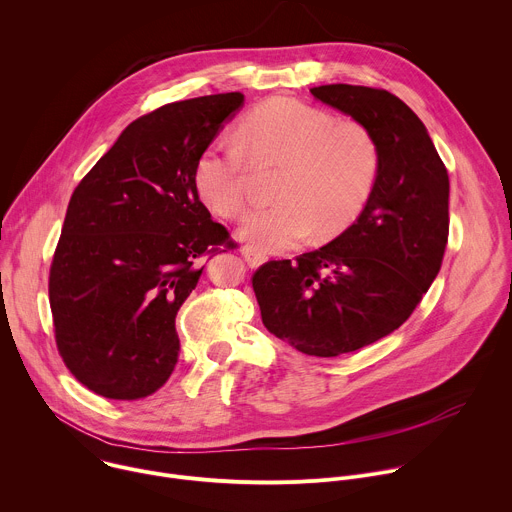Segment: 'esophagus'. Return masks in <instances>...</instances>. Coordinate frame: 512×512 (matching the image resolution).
Wrapping results in <instances>:
<instances>
[{"mask_svg":"<svg viewBox=\"0 0 512 512\" xmlns=\"http://www.w3.org/2000/svg\"><path fill=\"white\" fill-rule=\"evenodd\" d=\"M242 256H244V260H246L250 266H260V264H264V262L268 260V256H266L264 252L256 250V248L250 246V244L242 246Z\"/></svg>","mask_w":512,"mask_h":512,"instance_id":"34e87169","label":"esophagus"}]
</instances>
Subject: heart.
<instances>
[{"mask_svg":"<svg viewBox=\"0 0 512 512\" xmlns=\"http://www.w3.org/2000/svg\"><path fill=\"white\" fill-rule=\"evenodd\" d=\"M240 141L216 139L195 161L193 181L206 206L240 218L250 201L252 163L284 165L274 197L254 210L242 236L258 248L284 252L309 240H331L355 224L375 189L381 155L371 131L355 121L274 96L240 123Z\"/></svg>","mask_w":512,"mask_h":512,"instance_id":"obj_1","label":"heart"}]
</instances>
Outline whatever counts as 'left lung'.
<instances>
[{"mask_svg":"<svg viewBox=\"0 0 512 512\" xmlns=\"http://www.w3.org/2000/svg\"><path fill=\"white\" fill-rule=\"evenodd\" d=\"M367 127L381 167L365 210L327 246L270 260L252 276L264 327L294 349L337 357L399 329L440 272L450 181L424 123L383 88H311Z\"/></svg>","mask_w":512,"mask_h":512,"instance_id":"obj_1","label":"left lung"}]
</instances>
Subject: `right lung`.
Listing matches in <instances>:
<instances>
[{
	"mask_svg": "<svg viewBox=\"0 0 512 512\" xmlns=\"http://www.w3.org/2000/svg\"><path fill=\"white\" fill-rule=\"evenodd\" d=\"M242 92L169 102L133 121L76 185L48 294L58 353L96 395L141 399L175 369V317L201 262L236 248L193 171Z\"/></svg>",
	"mask_w": 512,
	"mask_h": 512,
	"instance_id": "1",
	"label": "right lung"
}]
</instances>
